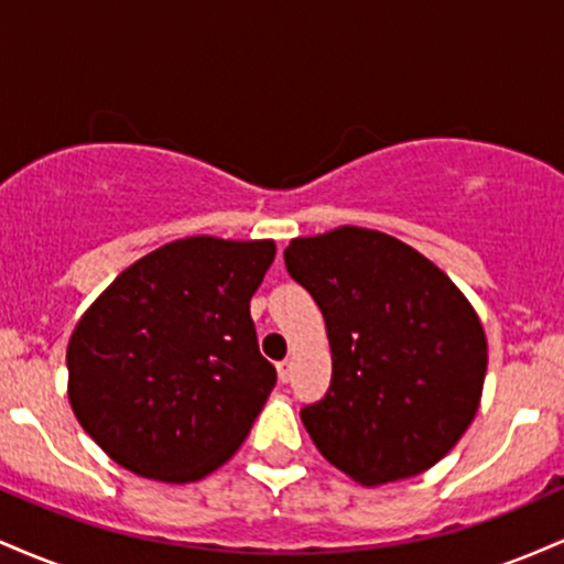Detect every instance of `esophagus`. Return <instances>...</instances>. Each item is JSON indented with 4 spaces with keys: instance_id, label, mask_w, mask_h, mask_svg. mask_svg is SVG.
<instances>
[{
    "instance_id": "obj_1",
    "label": "esophagus",
    "mask_w": 564,
    "mask_h": 564,
    "mask_svg": "<svg viewBox=\"0 0 564 564\" xmlns=\"http://www.w3.org/2000/svg\"><path fill=\"white\" fill-rule=\"evenodd\" d=\"M275 368H278V379L286 384V381L291 379V360H281V364H278Z\"/></svg>"
}]
</instances>
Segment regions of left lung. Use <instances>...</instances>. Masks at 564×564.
Returning <instances> with one entry per match:
<instances>
[{
    "label": "left lung",
    "instance_id": "left-lung-1",
    "mask_svg": "<svg viewBox=\"0 0 564 564\" xmlns=\"http://www.w3.org/2000/svg\"><path fill=\"white\" fill-rule=\"evenodd\" d=\"M283 260L332 345V387L300 413L315 448L364 485L435 467L475 419L488 368L467 296L416 249L355 225L294 238Z\"/></svg>",
    "mask_w": 564,
    "mask_h": 564
}]
</instances>
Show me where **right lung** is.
Here are the masks:
<instances>
[{
    "mask_svg": "<svg viewBox=\"0 0 564 564\" xmlns=\"http://www.w3.org/2000/svg\"><path fill=\"white\" fill-rule=\"evenodd\" d=\"M273 260V241L180 238L89 304L66 349L68 400L116 464L196 482L241 448L275 387L249 313Z\"/></svg>",
    "mask_w": 564,
    "mask_h": 564,
    "instance_id": "right-lung-1",
    "label": "right lung"
}]
</instances>
